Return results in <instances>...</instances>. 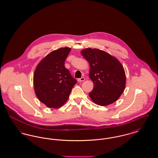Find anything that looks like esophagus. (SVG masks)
I'll return each mask as SVG.
<instances>
[{"instance_id": "obj_1", "label": "esophagus", "mask_w": 158, "mask_h": 158, "mask_svg": "<svg viewBox=\"0 0 158 158\" xmlns=\"http://www.w3.org/2000/svg\"><path fill=\"white\" fill-rule=\"evenodd\" d=\"M85 80V77H81V78H79V79H77V81H78V82H81L84 81Z\"/></svg>"}]
</instances>
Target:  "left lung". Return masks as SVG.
I'll return each instance as SVG.
<instances>
[{
	"label": "left lung",
	"mask_w": 158,
	"mask_h": 158,
	"mask_svg": "<svg viewBox=\"0 0 158 158\" xmlns=\"http://www.w3.org/2000/svg\"><path fill=\"white\" fill-rule=\"evenodd\" d=\"M81 54L90 65L89 76L94 83V89L89 93L92 101L101 106L115 102L126 83L125 71L119 60L97 48H85Z\"/></svg>",
	"instance_id": "left-lung-1"
}]
</instances>
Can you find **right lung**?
Here are the masks:
<instances>
[{
  "label": "right lung",
  "mask_w": 158,
  "mask_h": 158,
  "mask_svg": "<svg viewBox=\"0 0 158 158\" xmlns=\"http://www.w3.org/2000/svg\"><path fill=\"white\" fill-rule=\"evenodd\" d=\"M71 48H60L40 61L33 76L34 88L38 99L48 108L64 105L76 80L65 68L64 61Z\"/></svg>",
  "instance_id": "1"
}]
</instances>
